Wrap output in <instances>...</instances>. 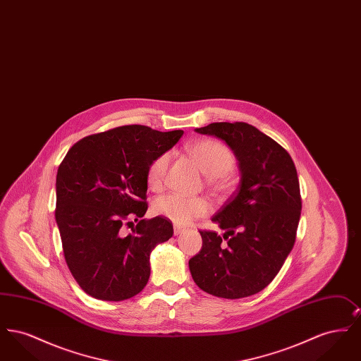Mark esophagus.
Wrapping results in <instances>:
<instances>
[{"label": "esophagus", "mask_w": 361, "mask_h": 361, "mask_svg": "<svg viewBox=\"0 0 361 361\" xmlns=\"http://www.w3.org/2000/svg\"><path fill=\"white\" fill-rule=\"evenodd\" d=\"M184 230H185V228H184V227H181V226H176V224H174V227H173L174 235H178V234H181Z\"/></svg>", "instance_id": "esophagus-1"}]
</instances>
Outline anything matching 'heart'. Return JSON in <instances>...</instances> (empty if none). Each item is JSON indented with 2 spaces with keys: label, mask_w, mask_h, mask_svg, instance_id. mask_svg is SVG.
Instances as JSON below:
<instances>
[{
  "label": "heart",
  "mask_w": 361,
  "mask_h": 361,
  "mask_svg": "<svg viewBox=\"0 0 361 361\" xmlns=\"http://www.w3.org/2000/svg\"><path fill=\"white\" fill-rule=\"evenodd\" d=\"M189 157L207 174L211 187L224 185L227 174L235 166V158L224 143L214 139H199L189 143ZM169 165V154L157 155L147 168V184L153 190L162 188ZM155 214L171 219L174 224H187L193 219L206 216L211 204L204 197H187L178 193L159 196L154 202Z\"/></svg>",
  "instance_id": "obj_1"
}]
</instances>
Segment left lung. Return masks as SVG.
<instances>
[{"instance_id":"left-lung-1","label":"left lung","mask_w":361,"mask_h":361,"mask_svg":"<svg viewBox=\"0 0 361 361\" xmlns=\"http://www.w3.org/2000/svg\"><path fill=\"white\" fill-rule=\"evenodd\" d=\"M196 131L231 147L240 181L212 216L224 237L200 230L203 246L189 259V271L207 293L246 298L275 279L293 247L302 209L296 168L283 146L247 123H211Z\"/></svg>"}]
</instances>
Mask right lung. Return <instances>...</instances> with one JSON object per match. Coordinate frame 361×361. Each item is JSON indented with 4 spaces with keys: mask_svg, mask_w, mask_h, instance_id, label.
<instances>
[{
    "mask_svg": "<svg viewBox=\"0 0 361 361\" xmlns=\"http://www.w3.org/2000/svg\"><path fill=\"white\" fill-rule=\"evenodd\" d=\"M183 134L121 126L82 137L61 162L55 219L70 272L92 298L119 302L147 284L152 250L173 235L165 216L142 219L147 168ZM133 219L137 226L124 235Z\"/></svg>",
    "mask_w": 361,
    "mask_h": 361,
    "instance_id": "1",
    "label": "right lung"
}]
</instances>
